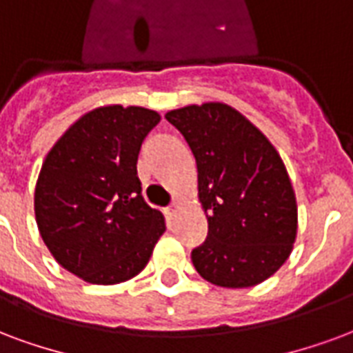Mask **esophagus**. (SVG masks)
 I'll return each instance as SVG.
<instances>
[{
	"instance_id": "1",
	"label": "esophagus",
	"mask_w": 353,
	"mask_h": 353,
	"mask_svg": "<svg viewBox=\"0 0 353 353\" xmlns=\"http://www.w3.org/2000/svg\"><path fill=\"white\" fill-rule=\"evenodd\" d=\"M179 210H181V205H179V203H177V202H174V203H172V205H170L168 210H166V215H168V216H176L177 213H179Z\"/></svg>"
}]
</instances>
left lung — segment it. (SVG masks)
Wrapping results in <instances>:
<instances>
[{
    "instance_id": "8db88e82",
    "label": "left lung",
    "mask_w": 353,
    "mask_h": 353,
    "mask_svg": "<svg viewBox=\"0 0 353 353\" xmlns=\"http://www.w3.org/2000/svg\"><path fill=\"white\" fill-rule=\"evenodd\" d=\"M196 159L198 202L208 239L192 250L202 279L250 288L281 270L297 237V202L279 151L224 103L166 112Z\"/></svg>"
}]
</instances>
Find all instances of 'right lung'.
<instances>
[{"mask_svg": "<svg viewBox=\"0 0 353 353\" xmlns=\"http://www.w3.org/2000/svg\"><path fill=\"white\" fill-rule=\"evenodd\" d=\"M159 121L143 106H97L44 157L33 198L39 234L54 260L85 283L137 276L166 230L137 176L140 145Z\"/></svg>", "mask_w": 353, "mask_h": 353, "instance_id": "obj_1", "label": "right lung"}]
</instances>
